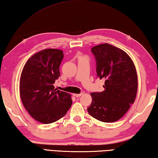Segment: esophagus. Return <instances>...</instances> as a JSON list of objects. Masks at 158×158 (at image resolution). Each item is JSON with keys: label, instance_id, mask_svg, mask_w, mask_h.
<instances>
[{"label": "esophagus", "instance_id": "obj_1", "mask_svg": "<svg viewBox=\"0 0 158 158\" xmlns=\"http://www.w3.org/2000/svg\"><path fill=\"white\" fill-rule=\"evenodd\" d=\"M83 94V93H80V94H74L73 95L74 96V97H81V95Z\"/></svg>", "mask_w": 158, "mask_h": 158}]
</instances>
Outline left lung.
Segmentation results:
<instances>
[{
  "label": "left lung",
  "mask_w": 158,
  "mask_h": 158,
  "mask_svg": "<svg viewBox=\"0 0 158 158\" xmlns=\"http://www.w3.org/2000/svg\"><path fill=\"white\" fill-rule=\"evenodd\" d=\"M96 60V72L105 79L104 90L91 93L87 108L90 115L103 122H114L124 115L137 95V75L133 61L124 51L108 44L91 49Z\"/></svg>",
  "instance_id": "obj_1"
}]
</instances>
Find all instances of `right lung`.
<instances>
[{
	"label": "right lung",
	"mask_w": 158,
	"mask_h": 158,
	"mask_svg": "<svg viewBox=\"0 0 158 158\" xmlns=\"http://www.w3.org/2000/svg\"><path fill=\"white\" fill-rule=\"evenodd\" d=\"M64 58L61 50L45 49L27 60L20 78V96L30 115L43 124L64 117L71 107V94L54 88Z\"/></svg>",
	"instance_id": "add662e5"
}]
</instances>
